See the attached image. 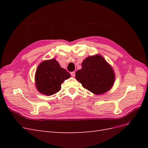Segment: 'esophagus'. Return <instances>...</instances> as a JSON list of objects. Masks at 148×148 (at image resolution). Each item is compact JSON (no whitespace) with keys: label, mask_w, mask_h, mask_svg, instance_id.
Masks as SVG:
<instances>
[{"label":"esophagus","mask_w":148,"mask_h":148,"mask_svg":"<svg viewBox=\"0 0 148 148\" xmlns=\"http://www.w3.org/2000/svg\"><path fill=\"white\" fill-rule=\"evenodd\" d=\"M70 74H71V76H72L73 77H74L75 76V71H72V72L70 73Z\"/></svg>","instance_id":"obj_1"}]
</instances>
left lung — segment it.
Listing matches in <instances>:
<instances>
[{
	"mask_svg": "<svg viewBox=\"0 0 148 148\" xmlns=\"http://www.w3.org/2000/svg\"><path fill=\"white\" fill-rule=\"evenodd\" d=\"M82 65V69L76 72L75 78L83 88L99 95L112 87L115 82L114 70L101 56H89L83 61Z\"/></svg>",
	"mask_w": 148,
	"mask_h": 148,
	"instance_id": "obj_1",
	"label": "left lung"
}]
</instances>
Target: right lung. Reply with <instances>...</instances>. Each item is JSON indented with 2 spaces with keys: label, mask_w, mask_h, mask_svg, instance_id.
<instances>
[{
  "label": "right lung",
  "mask_w": 148,
  "mask_h": 148,
  "mask_svg": "<svg viewBox=\"0 0 148 148\" xmlns=\"http://www.w3.org/2000/svg\"><path fill=\"white\" fill-rule=\"evenodd\" d=\"M70 77V74L62 68L56 59L44 60L36 71V86L39 92L51 96L59 91L62 83Z\"/></svg>",
  "instance_id": "1"
}]
</instances>
